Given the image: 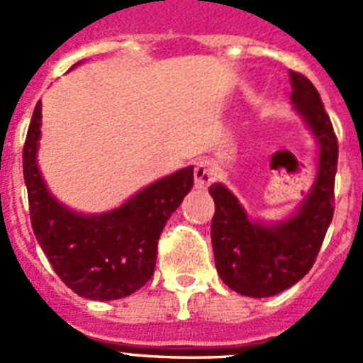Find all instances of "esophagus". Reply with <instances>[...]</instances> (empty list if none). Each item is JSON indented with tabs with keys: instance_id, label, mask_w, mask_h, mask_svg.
I'll return each instance as SVG.
<instances>
[{
	"instance_id": "esophagus-1",
	"label": "esophagus",
	"mask_w": 363,
	"mask_h": 363,
	"mask_svg": "<svg viewBox=\"0 0 363 363\" xmlns=\"http://www.w3.org/2000/svg\"><path fill=\"white\" fill-rule=\"evenodd\" d=\"M194 179H196V186L207 188L215 179V169L209 162H198L194 167Z\"/></svg>"
}]
</instances>
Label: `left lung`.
Returning <instances> with one entry per match:
<instances>
[{
  "label": "left lung",
  "instance_id": "8db88e82",
  "mask_svg": "<svg viewBox=\"0 0 363 363\" xmlns=\"http://www.w3.org/2000/svg\"><path fill=\"white\" fill-rule=\"evenodd\" d=\"M294 109L313 131L320 154L315 184L288 220L259 224L245 213L224 184H211L215 216L211 241L216 271L233 292L269 298L301 281L315 264L333 218L337 137L320 94L301 73L290 71Z\"/></svg>",
  "mask_w": 363,
  "mask_h": 363
}]
</instances>
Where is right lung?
<instances>
[{
  "label": "right lung",
  "mask_w": 363,
  "mask_h": 363,
  "mask_svg": "<svg viewBox=\"0 0 363 363\" xmlns=\"http://www.w3.org/2000/svg\"><path fill=\"white\" fill-rule=\"evenodd\" d=\"M41 101L26 135L22 164L31 228L56 275L81 298L111 301L145 286L156 267L165 222L194 184V167L148 184L118 209L79 215L56 201L37 167Z\"/></svg>",
  "instance_id": "obj_1"
}]
</instances>
